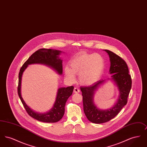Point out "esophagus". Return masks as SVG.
I'll list each match as a JSON object with an SVG mask.
<instances>
[{
  "label": "esophagus",
  "mask_w": 147,
  "mask_h": 147,
  "mask_svg": "<svg viewBox=\"0 0 147 147\" xmlns=\"http://www.w3.org/2000/svg\"><path fill=\"white\" fill-rule=\"evenodd\" d=\"M79 91H80L79 89H78V88H74V92L78 93V92H79Z\"/></svg>",
  "instance_id": "1"
}]
</instances>
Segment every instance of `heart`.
<instances>
[{"mask_svg": "<svg viewBox=\"0 0 147 147\" xmlns=\"http://www.w3.org/2000/svg\"><path fill=\"white\" fill-rule=\"evenodd\" d=\"M71 69L64 68L66 78L71 82L79 74V80L81 84L89 85L96 82L101 77L105 67L102 56L98 53H80L74 56L70 61Z\"/></svg>", "mask_w": 147, "mask_h": 147, "instance_id": "obj_1", "label": "heart"}]
</instances>
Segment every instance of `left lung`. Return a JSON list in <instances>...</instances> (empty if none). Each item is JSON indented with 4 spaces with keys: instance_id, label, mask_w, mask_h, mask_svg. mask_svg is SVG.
I'll return each instance as SVG.
<instances>
[{
    "instance_id": "8db88e82",
    "label": "left lung",
    "mask_w": 147,
    "mask_h": 147,
    "mask_svg": "<svg viewBox=\"0 0 147 147\" xmlns=\"http://www.w3.org/2000/svg\"><path fill=\"white\" fill-rule=\"evenodd\" d=\"M109 56L110 61V74L111 79L116 84L119 95L117 101L110 109L100 110L95 105L94 96L98 87L103 84L105 80H99L89 86H81L84 112L89 121L94 123H102L113 119L121 109L127 104V98L132 86L131 77L126 62L119 56L109 50L105 49Z\"/></svg>"
}]
</instances>
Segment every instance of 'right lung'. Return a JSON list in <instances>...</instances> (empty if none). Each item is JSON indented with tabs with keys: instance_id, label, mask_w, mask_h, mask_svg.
Masks as SVG:
<instances>
[{
	"instance_id": "obj_1",
	"label": "right lung",
	"mask_w": 147,
	"mask_h": 147,
	"mask_svg": "<svg viewBox=\"0 0 147 147\" xmlns=\"http://www.w3.org/2000/svg\"><path fill=\"white\" fill-rule=\"evenodd\" d=\"M61 51L52 49H38L34 53L28 58V59L24 63L20 68L19 74V83L18 86V92L19 96L21 100V102L25 107L26 112L32 118L39 121L47 123H55L59 121L63 117L65 103L71 95L74 89L73 86L67 88H60L57 91L56 101L53 107L49 111L45 113H39L35 112L31 110L21 96V78L23 72L28 67V65L35 63H40L48 65L55 70L59 74L61 75L63 73L62 60L59 57Z\"/></svg>"
}]
</instances>
